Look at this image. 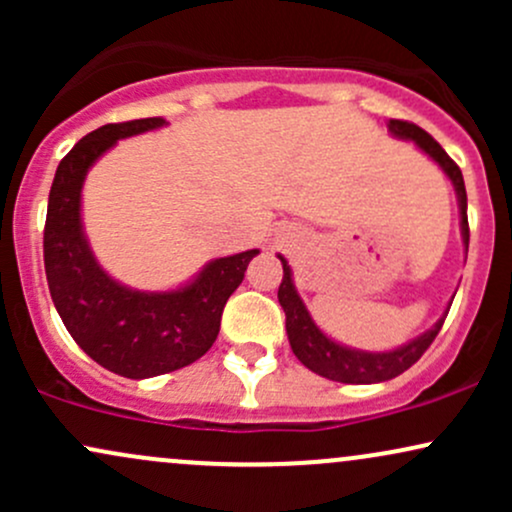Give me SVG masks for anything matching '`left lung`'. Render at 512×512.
<instances>
[{
	"label": "left lung",
	"instance_id": "left-lung-1",
	"mask_svg": "<svg viewBox=\"0 0 512 512\" xmlns=\"http://www.w3.org/2000/svg\"><path fill=\"white\" fill-rule=\"evenodd\" d=\"M387 129L399 139H409L419 146L428 158L438 163L440 170L448 175L452 187H455L457 204H460V226H462V243L464 248H469V223H467V190H464L462 170L452 158L445 154V149L440 146L431 134L424 132L421 127L411 125L404 120H390ZM281 264H284V279L279 286V303L286 313V334H289V344L296 354L298 361L305 368H310L313 373L322 375V378L334 380V383H346V385H370V383H385V380L397 378L404 370L414 366L421 356L426 354L428 346L433 344V339L438 337L440 327H443L448 310L440 317L431 330L421 334V337L411 339L409 344L397 346L392 351H361V349H349V346L337 344L334 339L327 337L320 327L315 325V320L310 317L308 308L298 296L296 286H293L291 267L284 257L279 255ZM452 305V303H450Z\"/></svg>",
	"mask_w": 512,
	"mask_h": 512
}]
</instances>
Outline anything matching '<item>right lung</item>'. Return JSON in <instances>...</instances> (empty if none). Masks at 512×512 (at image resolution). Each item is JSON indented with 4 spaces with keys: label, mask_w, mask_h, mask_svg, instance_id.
<instances>
[{
    "label": "right lung",
    "mask_w": 512,
    "mask_h": 512,
    "mask_svg": "<svg viewBox=\"0 0 512 512\" xmlns=\"http://www.w3.org/2000/svg\"><path fill=\"white\" fill-rule=\"evenodd\" d=\"M166 125L163 117L117 122L86 134L57 166L45 219V274L52 303L72 339L122 378L144 380L195 363L219 337L221 313L260 250L209 262L175 291H134L96 262L81 226L86 173L117 139Z\"/></svg>",
    "instance_id": "add662e5"
}]
</instances>
